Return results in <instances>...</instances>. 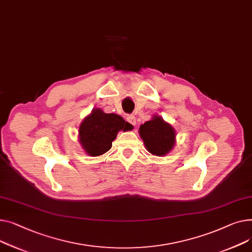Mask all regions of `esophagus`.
Returning <instances> with one entry per match:
<instances>
[{
  "label": "esophagus",
  "mask_w": 252,
  "mask_h": 252,
  "mask_svg": "<svg viewBox=\"0 0 252 252\" xmlns=\"http://www.w3.org/2000/svg\"><path fill=\"white\" fill-rule=\"evenodd\" d=\"M126 120H127L131 125H133V126L136 125V118H135L134 116H133V115L128 116V117L126 118Z\"/></svg>",
  "instance_id": "esophagus-1"
}]
</instances>
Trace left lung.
Listing matches in <instances>:
<instances>
[{
	"instance_id": "obj_1",
	"label": "left lung",
	"mask_w": 252,
	"mask_h": 252,
	"mask_svg": "<svg viewBox=\"0 0 252 252\" xmlns=\"http://www.w3.org/2000/svg\"><path fill=\"white\" fill-rule=\"evenodd\" d=\"M139 135L147 152L158 157L171 152L176 141L175 129L159 116H154L151 121L142 124L139 127Z\"/></svg>"
}]
</instances>
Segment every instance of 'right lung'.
Returning a JSON list of instances; mask_svg holds the SVG:
<instances>
[{"instance_id": "1", "label": "right lung", "mask_w": 252, "mask_h": 252, "mask_svg": "<svg viewBox=\"0 0 252 252\" xmlns=\"http://www.w3.org/2000/svg\"><path fill=\"white\" fill-rule=\"evenodd\" d=\"M130 128L131 125L121 116L94 109L79 126V141L87 155L98 157L111 149L118 132Z\"/></svg>"}]
</instances>
